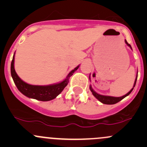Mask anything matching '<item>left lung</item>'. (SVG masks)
Segmentation results:
<instances>
[{
	"instance_id": "1",
	"label": "left lung",
	"mask_w": 147,
	"mask_h": 147,
	"mask_svg": "<svg viewBox=\"0 0 147 147\" xmlns=\"http://www.w3.org/2000/svg\"><path fill=\"white\" fill-rule=\"evenodd\" d=\"M125 43H126V45H128V46H129L130 48H131V50H132V48H131V45L129 44L128 43V42L126 41V40H125ZM137 78H138V75L136 76V80H135V82H134V85H133V88L135 87V86H136V81H137ZM89 79H90V77H89ZM133 88L132 89H131V90L129 91L128 93H126L125 95L124 96H122V97H111V96H106V95H99V94L97 93V92H96L95 90L92 89V86H91V85H90V90L91 92H92V95H93L95 97L97 98L99 102H101L103 104H116V103L119 102V101H121L122 99H123L124 98V97H126V96H128L129 95L130 93H131V92H132V90H133Z\"/></svg>"
}]
</instances>
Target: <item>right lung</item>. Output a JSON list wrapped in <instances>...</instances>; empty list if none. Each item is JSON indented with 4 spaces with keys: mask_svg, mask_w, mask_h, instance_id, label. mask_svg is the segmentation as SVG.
<instances>
[{
    "mask_svg": "<svg viewBox=\"0 0 147 147\" xmlns=\"http://www.w3.org/2000/svg\"><path fill=\"white\" fill-rule=\"evenodd\" d=\"M15 55V53H14ZM14 55L13 56L12 61L11 63V75L15 85L17 87L18 90L22 94L29 97V98L35 99L36 100L47 102L56 98L61 92L63 91L64 88L68 85L69 79L73 75L79 65L69 72L66 78L59 83L51 84L48 86H36L25 83L18 77L14 69Z\"/></svg>",
    "mask_w": 147,
    "mask_h": 147,
    "instance_id": "1",
    "label": "right lung"
}]
</instances>
